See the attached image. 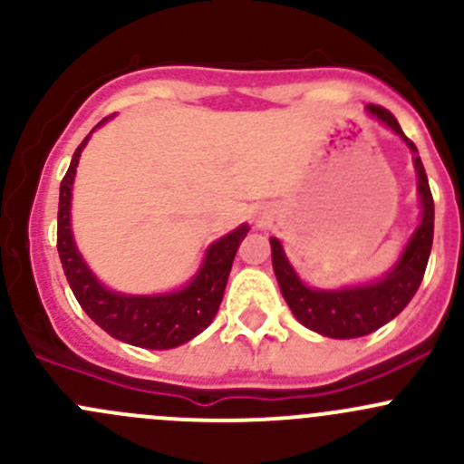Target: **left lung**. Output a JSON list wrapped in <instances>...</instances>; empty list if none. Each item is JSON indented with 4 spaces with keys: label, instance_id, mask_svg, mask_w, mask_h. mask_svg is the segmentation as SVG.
I'll use <instances>...</instances> for the list:
<instances>
[{
    "label": "left lung",
    "instance_id": "8db88e82",
    "mask_svg": "<svg viewBox=\"0 0 464 464\" xmlns=\"http://www.w3.org/2000/svg\"><path fill=\"white\" fill-rule=\"evenodd\" d=\"M368 112L382 119L397 135H401V140L411 146V150H417L415 144L403 135L401 126L390 110L383 105L370 103ZM415 169L421 196V223L417 232L412 234L399 264L382 282L370 284V286L345 288V291L306 288L284 256L282 243L277 238H270L273 268L277 275L282 295L286 304L291 306L293 315L304 327L329 338L368 336V334L377 332L379 327L390 323L394 315L401 314L403 306L412 300V295L420 288L421 277H424L430 246H433V196H430L429 178H426L424 164L420 158H415Z\"/></svg>",
    "mask_w": 464,
    "mask_h": 464
}]
</instances>
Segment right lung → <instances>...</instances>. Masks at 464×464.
Masks as SVG:
<instances>
[{
    "instance_id": "1",
    "label": "right lung",
    "mask_w": 464,
    "mask_h": 464,
    "mask_svg": "<svg viewBox=\"0 0 464 464\" xmlns=\"http://www.w3.org/2000/svg\"><path fill=\"white\" fill-rule=\"evenodd\" d=\"M85 144L87 137L74 150L70 169L61 182V203H58V255H61L63 270L78 304L101 329L128 345L146 347V350H171L191 341L217 315L227 277H230L234 255L250 227L241 226L227 237L218 238L208 250V259L200 273L182 291L150 297L117 295L112 291H105L82 264L70 230L72 182H74L78 158Z\"/></svg>"
}]
</instances>
